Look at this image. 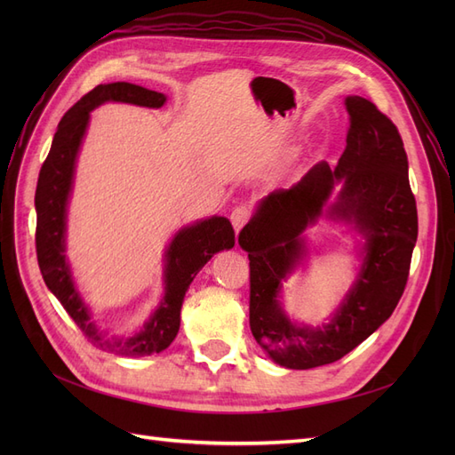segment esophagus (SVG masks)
Segmentation results:
<instances>
[{
    "mask_svg": "<svg viewBox=\"0 0 455 455\" xmlns=\"http://www.w3.org/2000/svg\"><path fill=\"white\" fill-rule=\"evenodd\" d=\"M249 218H251V209H249V206L241 204V206H235V209H233V212H231V224H233V228H235L237 233L244 228L246 222H249Z\"/></svg>",
    "mask_w": 455,
    "mask_h": 455,
    "instance_id": "esophagus-1",
    "label": "esophagus"
}]
</instances>
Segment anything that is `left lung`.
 <instances>
[{
	"label": "left lung",
	"instance_id": "obj_1",
	"mask_svg": "<svg viewBox=\"0 0 455 455\" xmlns=\"http://www.w3.org/2000/svg\"><path fill=\"white\" fill-rule=\"evenodd\" d=\"M346 109L347 146L336 167L321 161L291 189L271 191L239 233L251 259L252 336L273 363L291 370L339 361L389 319L404 292L418 239L401 134L363 96H347ZM321 217L362 235V266L329 323L311 327L292 322L280 298L282 283L308 255L303 231Z\"/></svg>",
	"mask_w": 455,
	"mask_h": 455
}]
</instances>
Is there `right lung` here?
I'll return each instance as SVG.
<instances>
[{"label": "right lung", "instance_id": "add662e5", "mask_svg": "<svg viewBox=\"0 0 455 455\" xmlns=\"http://www.w3.org/2000/svg\"><path fill=\"white\" fill-rule=\"evenodd\" d=\"M104 102H123L142 108H161L167 96L140 85L108 84L94 87L60 119L51 151L39 171L36 189V251L37 264L49 291L72 316L84 334L109 353L146 356L167 349L180 328V309L191 281L216 252L235 244V233L224 216H211L184 226L174 233L163 254L164 294L140 330L127 336H106L92 321L89 306L81 298L66 258L68 203L72 197L76 163L89 127L91 112Z\"/></svg>", "mask_w": 455, "mask_h": 455}]
</instances>
